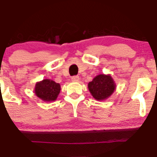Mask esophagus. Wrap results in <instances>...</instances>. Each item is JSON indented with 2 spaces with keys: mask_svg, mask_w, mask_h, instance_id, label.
Masks as SVG:
<instances>
[{
  "mask_svg": "<svg viewBox=\"0 0 157 157\" xmlns=\"http://www.w3.org/2000/svg\"><path fill=\"white\" fill-rule=\"evenodd\" d=\"M71 79L73 81H76V82L80 80V77H79V76H73V77H72Z\"/></svg>",
  "mask_w": 157,
  "mask_h": 157,
  "instance_id": "1",
  "label": "esophagus"
}]
</instances>
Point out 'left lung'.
<instances>
[{"label": "left lung", "instance_id": "left-lung-1", "mask_svg": "<svg viewBox=\"0 0 157 157\" xmlns=\"http://www.w3.org/2000/svg\"><path fill=\"white\" fill-rule=\"evenodd\" d=\"M116 88L113 79L110 75L99 74L88 83V90L96 100L101 101L108 98Z\"/></svg>", "mask_w": 157, "mask_h": 157}]
</instances>
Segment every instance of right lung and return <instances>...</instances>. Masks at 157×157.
Returning a JSON list of instances; mask_svg holds the SVG:
<instances>
[{
  "label": "right lung",
  "mask_w": 157,
  "mask_h": 157,
  "mask_svg": "<svg viewBox=\"0 0 157 157\" xmlns=\"http://www.w3.org/2000/svg\"><path fill=\"white\" fill-rule=\"evenodd\" d=\"M60 90V84L49 79H44L36 83L34 92L38 98L43 101H52L58 98Z\"/></svg>",
  "instance_id": "obj_1"
}]
</instances>
